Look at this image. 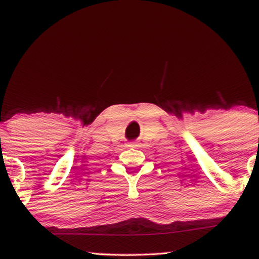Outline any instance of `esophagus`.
<instances>
[{
	"label": "esophagus",
	"instance_id": "1",
	"mask_svg": "<svg viewBox=\"0 0 259 259\" xmlns=\"http://www.w3.org/2000/svg\"><path fill=\"white\" fill-rule=\"evenodd\" d=\"M128 146H131V147H136L137 144H136V143H130Z\"/></svg>",
	"mask_w": 259,
	"mask_h": 259
}]
</instances>
